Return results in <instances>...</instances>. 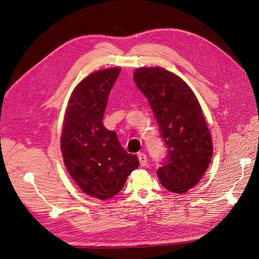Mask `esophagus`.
<instances>
[{
    "label": "esophagus",
    "mask_w": 259,
    "mask_h": 259,
    "mask_svg": "<svg viewBox=\"0 0 259 259\" xmlns=\"http://www.w3.org/2000/svg\"><path fill=\"white\" fill-rule=\"evenodd\" d=\"M138 159H139V162H140L141 167H144V165H146L147 162H148V157H147V155L144 154V153H139L138 154Z\"/></svg>",
    "instance_id": "1"
}]
</instances>
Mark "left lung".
Masks as SVG:
<instances>
[{
  "label": "left lung",
  "instance_id": "8db88e82",
  "mask_svg": "<svg viewBox=\"0 0 259 259\" xmlns=\"http://www.w3.org/2000/svg\"><path fill=\"white\" fill-rule=\"evenodd\" d=\"M134 79L150 103L167 147L157 177L168 190L187 192L200 182L212 156L199 101L181 77L159 67L139 68Z\"/></svg>",
  "mask_w": 259,
  "mask_h": 259
}]
</instances>
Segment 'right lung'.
Instances as JSON below:
<instances>
[{"instance_id":"obj_1","label":"right lung","mask_w":259,"mask_h":259,"mask_svg":"<svg viewBox=\"0 0 259 259\" xmlns=\"http://www.w3.org/2000/svg\"><path fill=\"white\" fill-rule=\"evenodd\" d=\"M120 68L103 69L82 79L70 97L66 110L61 152L71 178L86 194L106 200L117 194L138 168L117 134L103 125L109 92Z\"/></svg>"}]
</instances>
